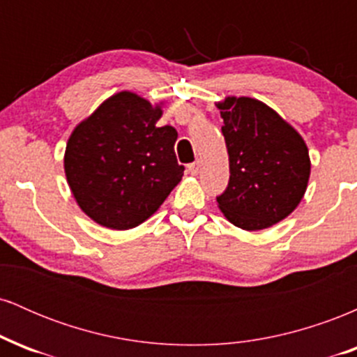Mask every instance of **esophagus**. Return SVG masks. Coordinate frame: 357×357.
<instances>
[{"label": "esophagus", "mask_w": 357, "mask_h": 357, "mask_svg": "<svg viewBox=\"0 0 357 357\" xmlns=\"http://www.w3.org/2000/svg\"><path fill=\"white\" fill-rule=\"evenodd\" d=\"M198 171H199V162H191V165H188V173L190 174L196 176L198 174Z\"/></svg>", "instance_id": "34e87169"}]
</instances>
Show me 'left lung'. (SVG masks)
Wrapping results in <instances>:
<instances>
[{
  "label": "left lung",
  "mask_w": 357,
  "mask_h": 357,
  "mask_svg": "<svg viewBox=\"0 0 357 357\" xmlns=\"http://www.w3.org/2000/svg\"><path fill=\"white\" fill-rule=\"evenodd\" d=\"M220 109L230 161V181L216 198L230 223L264 230L290 215L304 198L310 158L304 139L267 104L225 97Z\"/></svg>",
  "instance_id": "8db88e82"
}]
</instances>
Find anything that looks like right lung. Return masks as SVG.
<instances>
[{
	"instance_id": "add662e5",
	"label": "right lung",
	"mask_w": 357,
	"mask_h": 357,
	"mask_svg": "<svg viewBox=\"0 0 357 357\" xmlns=\"http://www.w3.org/2000/svg\"><path fill=\"white\" fill-rule=\"evenodd\" d=\"M162 104L119 92L73 129L63 167L82 211L110 230H129L159 210L181 181L174 127H158Z\"/></svg>"
}]
</instances>
